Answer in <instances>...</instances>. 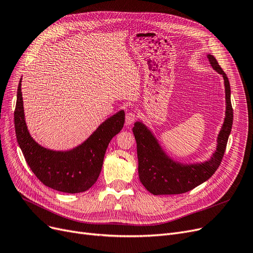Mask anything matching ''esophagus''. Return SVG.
<instances>
[{"label":"esophagus","instance_id":"34e87169","mask_svg":"<svg viewBox=\"0 0 253 253\" xmlns=\"http://www.w3.org/2000/svg\"><path fill=\"white\" fill-rule=\"evenodd\" d=\"M136 118H137V116H136V114L134 112L127 113L126 114V118H125V124H126V126H129V125L132 124L134 121L136 120Z\"/></svg>","mask_w":253,"mask_h":253}]
</instances>
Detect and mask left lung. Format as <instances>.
<instances>
[{
  "instance_id": "left-lung-1",
  "label": "left lung",
  "mask_w": 253,
  "mask_h": 253,
  "mask_svg": "<svg viewBox=\"0 0 253 253\" xmlns=\"http://www.w3.org/2000/svg\"><path fill=\"white\" fill-rule=\"evenodd\" d=\"M207 57L213 69L223 76L226 103L224 122L218 134L217 148L211 159L192 164L174 161L163 151L156 137L145 124L135 122L132 129L137 148L138 177L146 189L154 195L180 194L192 190L212 177L223 158L234 119L230 85L226 74L214 56L208 54Z\"/></svg>"
}]
</instances>
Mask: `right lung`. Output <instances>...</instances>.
Here are the masks:
<instances>
[{
	"label": "right lung",
	"instance_id": "1",
	"mask_svg": "<svg viewBox=\"0 0 253 253\" xmlns=\"http://www.w3.org/2000/svg\"><path fill=\"white\" fill-rule=\"evenodd\" d=\"M124 122L125 113L120 111L106 119L76 148L69 151L46 149L30 135L25 120L21 79L19 81L14 111L17 142L32 171L45 186L57 191L79 193L92 187L100 174L109 141L123 128Z\"/></svg>",
	"mask_w": 253,
	"mask_h": 253
}]
</instances>
